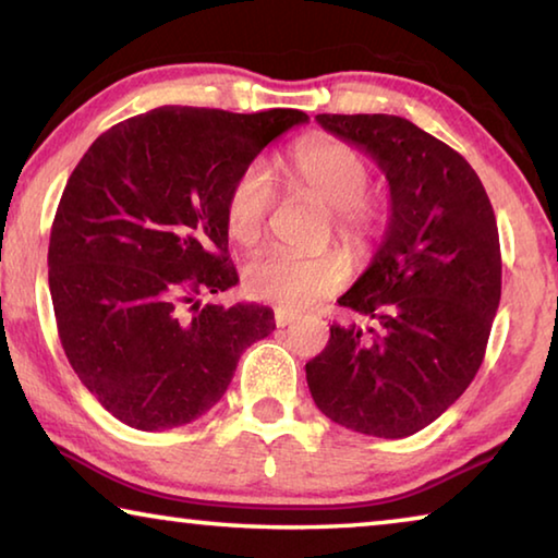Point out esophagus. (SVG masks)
<instances>
[{"label":"esophagus","instance_id":"1","mask_svg":"<svg viewBox=\"0 0 558 558\" xmlns=\"http://www.w3.org/2000/svg\"><path fill=\"white\" fill-rule=\"evenodd\" d=\"M292 323H298V315L286 313V310H278V313H276V325L278 327H288Z\"/></svg>","mask_w":558,"mask_h":558}]
</instances>
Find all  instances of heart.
<instances>
[{
  "instance_id": "1",
  "label": "heart",
  "mask_w": 558,
  "mask_h": 558,
  "mask_svg": "<svg viewBox=\"0 0 558 558\" xmlns=\"http://www.w3.org/2000/svg\"><path fill=\"white\" fill-rule=\"evenodd\" d=\"M290 177L329 206L332 231L347 248L364 251L384 229V204L366 192L372 169L366 157L339 140H307L290 153ZM276 179L266 159L245 165L226 194V229L239 245H256L272 209ZM349 278V260L339 251L317 256H295L288 251H266L243 268V288L253 300L300 310L332 295Z\"/></svg>"
}]
</instances>
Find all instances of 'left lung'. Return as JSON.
<instances>
[{"instance_id":"1","label":"left lung","mask_w":558,"mask_h":558,"mask_svg":"<svg viewBox=\"0 0 558 558\" xmlns=\"http://www.w3.org/2000/svg\"><path fill=\"white\" fill-rule=\"evenodd\" d=\"M389 179L391 219L372 266L339 298L364 319L332 325L305 364L329 421L405 438L456 403L485 359L502 292L493 204L456 149L399 116H317Z\"/></svg>"}]
</instances>
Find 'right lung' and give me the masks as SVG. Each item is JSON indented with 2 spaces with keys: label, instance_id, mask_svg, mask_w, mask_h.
Masks as SVG:
<instances>
[{
  "label": "right lung",
  "instance_id": "add662e5",
  "mask_svg": "<svg viewBox=\"0 0 558 558\" xmlns=\"http://www.w3.org/2000/svg\"><path fill=\"white\" fill-rule=\"evenodd\" d=\"M300 110L165 106L122 120L75 165L56 209L49 288L61 347L102 409L137 430L199 418L272 310L202 305L239 282L226 194Z\"/></svg>",
  "mask_w": 558,
  "mask_h": 558
}]
</instances>
